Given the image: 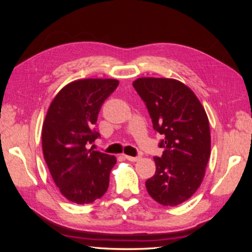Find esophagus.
Listing matches in <instances>:
<instances>
[{
  "label": "esophagus",
  "instance_id": "1",
  "mask_svg": "<svg viewBox=\"0 0 252 252\" xmlns=\"http://www.w3.org/2000/svg\"><path fill=\"white\" fill-rule=\"evenodd\" d=\"M125 158L126 160H129V161H132V162H135V161H138L140 158L139 157H131V156H125Z\"/></svg>",
  "mask_w": 252,
  "mask_h": 252
}]
</instances>
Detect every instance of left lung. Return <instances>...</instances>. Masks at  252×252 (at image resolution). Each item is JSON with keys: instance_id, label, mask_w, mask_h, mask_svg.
Returning a JSON list of instances; mask_svg holds the SVG:
<instances>
[{"instance_id": "8db88e82", "label": "left lung", "mask_w": 252, "mask_h": 252, "mask_svg": "<svg viewBox=\"0 0 252 252\" xmlns=\"http://www.w3.org/2000/svg\"><path fill=\"white\" fill-rule=\"evenodd\" d=\"M133 88L146 103L153 129L164 136L155 157L156 173L148 179V193L163 206H178L201 185L211 139L206 111L191 89L174 79L140 78Z\"/></svg>"}]
</instances>
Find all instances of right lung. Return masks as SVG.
<instances>
[{
	"label": "right lung",
	"mask_w": 252,
	"mask_h": 252,
	"mask_svg": "<svg viewBox=\"0 0 252 252\" xmlns=\"http://www.w3.org/2000/svg\"><path fill=\"white\" fill-rule=\"evenodd\" d=\"M114 79H83L65 85L51 103L42 127L44 160L60 192L78 204L91 203L109 188L114 156L89 149L100 136L101 106L116 90Z\"/></svg>",
	"instance_id": "right-lung-1"
}]
</instances>
